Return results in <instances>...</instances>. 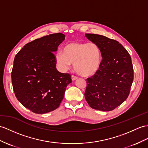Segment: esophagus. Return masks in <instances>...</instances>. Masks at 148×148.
I'll return each instance as SVG.
<instances>
[{"label":"esophagus","mask_w":148,"mask_h":148,"mask_svg":"<svg viewBox=\"0 0 148 148\" xmlns=\"http://www.w3.org/2000/svg\"><path fill=\"white\" fill-rule=\"evenodd\" d=\"M77 78H78V77H76V76H75V75H71V80L73 81L77 80Z\"/></svg>","instance_id":"1"}]
</instances>
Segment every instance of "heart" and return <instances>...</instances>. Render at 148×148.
I'll return each mask as SVG.
<instances>
[{
  "instance_id": "heart-1",
  "label": "heart",
  "mask_w": 148,
  "mask_h": 148,
  "mask_svg": "<svg viewBox=\"0 0 148 148\" xmlns=\"http://www.w3.org/2000/svg\"><path fill=\"white\" fill-rule=\"evenodd\" d=\"M56 60L63 70L69 68L74 63L77 73L84 77L95 74L101 63V52L93 42H70L63 48V53L56 54Z\"/></svg>"
}]
</instances>
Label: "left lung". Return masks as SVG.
I'll use <instances>...</instances> for the list:
<instances>
[{
  "mask_svg": "<svg viewBox=\"0 0 148 148\" xmlns=\"http://www.w3.org/2000/svg\"><path fill=\"white\" fill-rule=\"evenodd\" d=\"M102 57L96 73L86 79L85 97L93 109L110 111L127 99L134 79L131 57L118 41L104 36L86 34Z\"/></svg>",
  "mask_w": 148,
  "mask_h": 148,
  "instance_id": "1",
  "label": "left lung"
}]
</instances>
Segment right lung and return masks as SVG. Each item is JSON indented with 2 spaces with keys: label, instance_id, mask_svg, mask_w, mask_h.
Instances as JSON below:
<instances>
[{
  "label": "right lung",
  "instance_id": "add662e5",
  "mask_svg": "<svg viewBox=\"0 0 148 148\" xmlns=\"http://www.w3.org/2000/svg\"><path fill=\"white\" fill-rule=\"evenodd\" d=\"M65 36L55 33L27 43L14 60L11 78L17 100L36 114L56 109L64 97L66 86L71 82L69 73L56 68L54 52Z\"/></svg>",
  "mask_w": 148,
  "mask_h": 148
}]
</instances>
